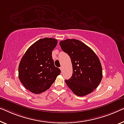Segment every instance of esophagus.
<instances>
[{"instance_id":"esophagus-1","label":"esophagus","mask_w":124,"mask_h":124,"mask_svg":"<svg viewBox=\"0 0 124 124\" xmlns=\"http://www.w3.org/2000/svg\"><path fill=\"white\" fill-rule=\"evenodd\" d=\"M60 68L61 71L62 72V71H63V67H62V66H61V67H60Z\"/></svg>"}]
</instances>
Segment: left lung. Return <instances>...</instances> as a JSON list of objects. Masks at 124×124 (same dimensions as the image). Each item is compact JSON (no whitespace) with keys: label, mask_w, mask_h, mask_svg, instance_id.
I'll return each mask as SVG.
<instances>
[{"label":"left lung","mask_w":124,"mask_h":124,"mask_svg":"<svg viewBox=\"0 0 124 124\" xmlns=\"http://www.w3.org/2000/svg\"><path fill=\"white\" fill-rule=\"evenodd\" d=\"M62 51L71 58L73 73L65 82L74 93L84 96L99 85L102 78L100 61L96 53L85 44L75 39L60 42Z\"/></svg>","instance_id":"left-lung-1"}]
</instances>
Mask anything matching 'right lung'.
<instances>
[{
    "instance_id": "right-lung-1",
    "label": "right lung",
    "mask_w": 124,
    "mask_h": 124,
    "mask_svg": "<svg viewBox=\"0 0 124 124\" xmlns=\"http://www.w3.org/2000/svg\"><path fill=\"white\" fill-rule=\"evenodd\" d=\"M57 44L54 38L40 39L22 57L18 68L19 80L33 93H40L49 88L61 73V70L55 67L52 56Z\"/></svg>"
}]
</instances>
